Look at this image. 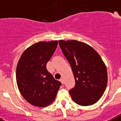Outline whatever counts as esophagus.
Here are the masks:
<instances>
[{
    "label": "esophagus",
    "instance_id": "esophagus-1",
    "mask_svg": "<svg viewBox=\"0 0 121 121\" xmlns=\"http://www.w3.org/2000/svg\"><path fill=\"white\" fill-rule=\"evenodd\" d=\"M60 82H61V83L62 84H64V79H63L62 78V79H60Z\"/></svg>",
    "mask_w": 121,
    "mask_h": 121
}]
</instances>
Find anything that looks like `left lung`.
<instances>
[{
  "label": "left lung",
  "mask_w": 121,
  "mask_h": 121,
  "mask_svg": "<svg viewBox=\"0 0 121 121\" xmlns=\"http://www.w3.org/2000/svg\"><path fill=\"white\" fill-rule=\"evenodd\" d=\"M73 73L75 86L69 91L77 104L88 106L97 102L107 85L106 66L91 46L78 40H59Z\"/></svg>",
  "instance_id": "obj_1"
}]
</instances>
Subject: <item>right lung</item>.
<instances>
[{"instance_id": "right-lung-1", "label": "right lung", "mask_w": 121, "mask_h": 121, "mask_svg": "<svg viewBox=\"0 0 121 121\" xmlns=\"http://www.w3.org/2000/svg\"><path fill=\"white\" fill-rule=\"evenodd\" d=\"M58 42H39L23 51L16 68L19 90L34 106L45 107L55 99L61 85L47 69V64L57 48Z\"/></svg>"}]
</instances>
